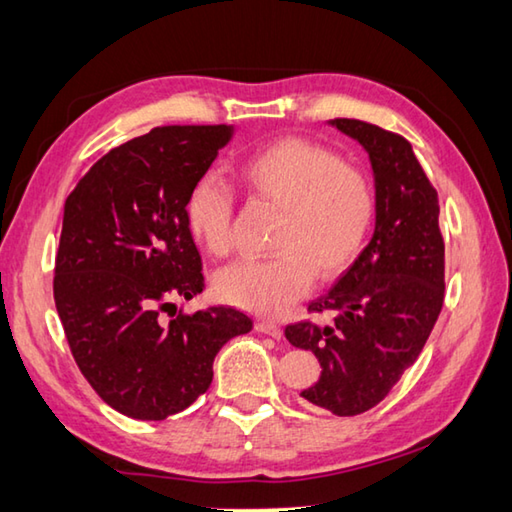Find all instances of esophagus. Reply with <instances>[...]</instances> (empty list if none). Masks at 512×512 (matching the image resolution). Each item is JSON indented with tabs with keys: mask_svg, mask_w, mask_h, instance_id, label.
I'll return each mask as SVG.
<instances>
[{
	"mask_svg": "<svg viewBox=\"0 0 512 512\" xmlns=\"http://www.w3.org/2000/svg\"><path fill=\"white\" fill-rule=\"evenodd\" d=\"M255 329H257L259 333H266V336H271V338H275V340L282 338V329L277 327V324L271 322V320H257V322H255Z\"/></svg>",
	"mask_w": 512,
	"mask_h": 512,
	"instance_id": "1",
	"label": "esophagus"
}]
</instances>
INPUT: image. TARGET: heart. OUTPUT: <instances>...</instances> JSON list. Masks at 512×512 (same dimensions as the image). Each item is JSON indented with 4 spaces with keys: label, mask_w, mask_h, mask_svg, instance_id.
I'll use <instances>...</instances> for the list:
<instances>
[{
    "label": "heart",
    "mask_w": 512,
    "mask_h": 512,
    "mask_svg": "<svg viewBox=\"0 0 512 512\" xmlns=\"http://www.w3.org/2000/svg\"><path fill=\"white\" fill-rule=\"evenodd\" d=\"M237 176L255 199L280 208L273 257L232 264L215 277L221 300L257 315H280L322 280L345 273L365 248L376 217V190L362 167L306 138L286 136L250 152ZM235 197L221 176L206 172L185 199L194 239L212 255L232 246Z\"/></svg>",
    "instance_id": "heart-1"
}]
</instances>
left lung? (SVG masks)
Here are the masks:
<instances>
[{"label":"left lung","instance_id":"1","mask_svg":"<svg viewBox=\"0 0 512 512\" xmlns=\"http://www.w3.org/2000/svg\"><path fill=\"white\" fill-rule=\"evenodd\" d=\"M329 123L369 154L376 228L349 271L309 304L311 313H333V324L297 322L284 333L322 367L300 396L336 416H356L383 401L430 338L443 306L445 246L439 194L410 141L365 120Z\"/></svg>","mask_w":512,"mask_h":512}]
</instances>
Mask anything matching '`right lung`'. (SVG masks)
I'll return each instance as SVG.
<instances>
[{
    "mask_svg": "<svg viewBox=\"0 0 512 512\" xmlns=\"http://www.w3.org/2000/svg\"><path fill=\"white\" fill-rule=\"evenodd\" d=\"M230 138L232 125L154 127L109 150L64 203L55 309L82 376L129 418L190 407L219 349L253 329L230 306L161 315L203 291L185 199Z\"/></svg>",
    "mask_w": 512,
    "mask_h": 512,
    "instance_id": "obj_1",
    "label": "right lung"
}]
</instances>
